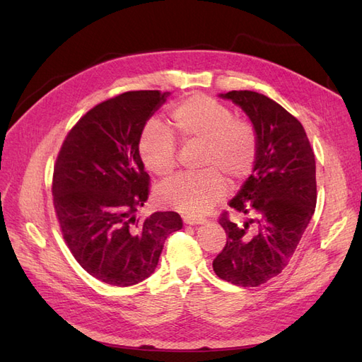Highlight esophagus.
Returning a JSON list of instances; mask_svg holds the SVG:
<instances>
[{"mask_svg": "<svg viewBox=\"0 0 362 362\" xmlns=\"http://www.w3.org/2000/svg\"><path fill=\"white\" fill-rule=\"evenodd\" d=\"M206 221L202 217H193V216H185L184 217V223L185 225H202L205 223Z\"/></svg>", "mask_w": 362, "mask_h": 362, "instance_id": "obj_1", "label": "esophagus"}]
</instances>
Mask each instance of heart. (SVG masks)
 Masks as SVG:
<instances>
[{"label": "heart", "instance_id": "obj_1", "mask_svg": "<svg viewBox=\"0 0 362 362\" xmlns=\"http://www.w3.org/2000/svg\"><path fill=\"white\" fill-rule=\"evenodd\" d=\"M169 120L182 141H202L199 166L205 170L161 184L157 198L182 214L204 216L225 196L223 176L235 184L254 168L257 133L246 120L234 119L231 108L206 95H192L175 105ZM139 156L151 173L166 178L177 166V144L168 129L149 124L140 136Z\"/></svg>", "mask_w": 362, "mask_h": 362}]
</instances>
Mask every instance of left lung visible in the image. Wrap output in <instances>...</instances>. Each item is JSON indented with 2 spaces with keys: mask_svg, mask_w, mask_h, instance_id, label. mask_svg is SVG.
<instances>
[{
  "mask_svg": "<svg viewBox=\"0 0 362 362\" xmlns=\"http://www.w3.org/2000/svg\"><path fill=\"white\" fill-rule=\"evenodd\" d=\"M243 110L258 151L250 177L229 201L243 223L218 218L228 235L213 261L216 275L238 287H258L288 264L314 214L315 158L302 124L270 98L250 92L218 93Z\"/></svg>",
  "mask_w": 362,
  "mask_h": 362,
  "instance_id": "obj_1",
  "label": "left lung"
}]
</instances>
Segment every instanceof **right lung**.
<instances>
[{"label":"right lung","instance_id":"1","mask_svg":"<svg viewBox=\"0 0 362 362\" xmlns=\"http://www.w3.org/2000/svg\"><path fill=\"white\" fill-rule=\"evenodd\" d=\"M170 92H127L87 112L69 131L54 166L52 196L63 238L80 266L105 284L129 287L158 266L178 213L137 218L149 193L139 140Z\"/></svg>","mask_w":362,"mask_h":362}]
</instances>
